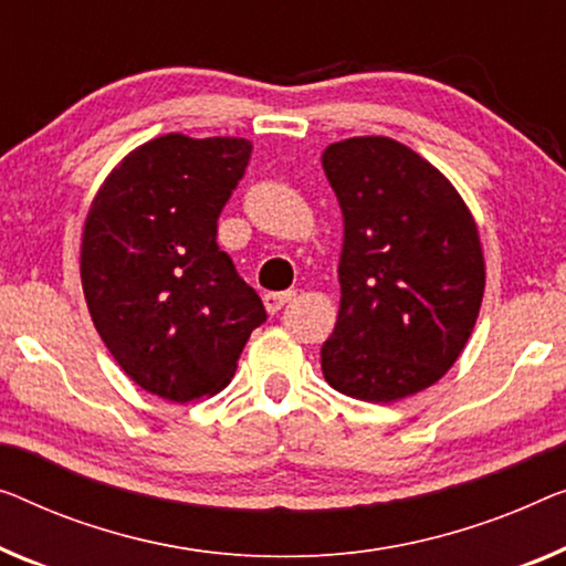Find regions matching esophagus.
I'll return each instance as SVG.
<instances>
[{
    "instance_id": "1",
    "label": "esophagus",
    "mask_w": 566,
    "mask_h": 566,
    "mask_svg": "<svg viewBox=\"0 0 566 566\" xmlns=\"http://www.w3.org/2000/svg\"><path fill=\"white\" fill-rule=\"evenodd\" d=\"M294 297V292L292 290H286V292H269V294H264V307H266V312H280L286 302H290Z\"/></svg>"
}]
</instances>
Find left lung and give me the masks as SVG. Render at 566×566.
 I'll use <instances>...</instances> for the list:
<instances>
[{"label": "left lung", "instance_id": "obj_1", "mask_svg": "<svg viewBox=\"0 0 566 566\" xmlns=\"http://www.w3.org/2000/svg\"><path fill=\"white\" fill-rule=\"evenodd\" d=\"M343 213L340 307L323 343L335 391L391 403L454 366L485 292L483 243L458 188L391 137H350L323 151Z\"/></svg>", "mask_w": 566, "mask_h": 566}]
</instances>
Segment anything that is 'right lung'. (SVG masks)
Returning a JSON list of instances; mask_svg holds the SVG:
<instances>
[{"instance_id":"right-lung-1","label":"right lung","mask_w":566,"mask_h":566,"mask_svg":"<svg viewBox=\"0 0 566 566\" xmlns=\"http://www.w3.org/2000/svg\"><path fill=\"white\" fill-rule=\"evenodd\" d=\"M249 157L243 137L163 134L134 147L91 200L83 297L116 364L159 399L188 403L226 389L266 319L216 243Z\"/></svg>"}]
</instances>
